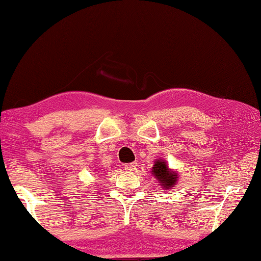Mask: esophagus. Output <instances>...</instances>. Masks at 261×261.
<instances>
[{"label": "esophagus", "mask_w": 261, "mask_h": 261, "mask_svg": "<svg viewBox=\"0 0 261 261\" xmlns=\"http://www.w3.org/2000/svg\"><path fill=\"white\" fill-rule=\"evenodd\" d=\"M136 162H132V163H126L125 166H123V168H125V170L127 171H134L136 170Z\"/></svg>", "instance_id": "1"}]
</instances>
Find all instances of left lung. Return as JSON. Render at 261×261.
<instances>
[{
  "label": "left lung",
  "mask_w": 261,
  "mask_h": 261,
  "mask_svg": "<svg viewBox=\"0 0 261 261\" xmlns=\"http://www.w3.org/2000/svg\"><path fill=\"white\" fill-rule=\"evenodd\" d=\"M153 174L155 177L158 178V181H160V183H162L163 188H167V189L168 188L174 187L176 178H177V175L171 174V172L168 171L167 163L160 161V160H158L154 164Z\"/></svg>",
  "instance_id": "8db88e82"
}]
</instances>
